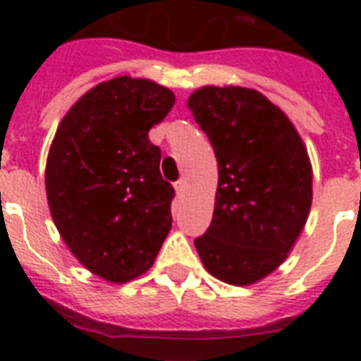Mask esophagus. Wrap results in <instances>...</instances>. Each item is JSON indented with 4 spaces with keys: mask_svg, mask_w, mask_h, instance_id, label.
<instances>
[{
    "mask_svg": "<svg viewBox=\"0 0 361 361\" xmlns=\"http://www.w3.org/2000/svg\"><path fill=\"white\" fill-rule=\"evenodd\" d=\"M176 191H178V195H183V192L187 191V181L185 180L178 181V183H176Z\"/></svg>",
    "mask_w": 361,
    "mask_h": 361,
    "instance_id": "obj_1",
    "label": "esophagus"
}]
</instances>
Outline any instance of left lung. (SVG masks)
I'll list each match as a JSON object with an SVG mask.
<instances>
[{"instance_id":"1","label":"left lung","mask_w":361,"mask_h":361,"mask_svg":"<svg viewBox=\"0 0 361 361\" xmlns=\"http://www.w3.org/2000/svg\"><path fill=\"white\" fill-rule=\"evenodd\" d=\"M187 106L219 164L214 217L195 247L214 277L255 285L285 262L307 223V147L288 116L251 87L202 86Z\"/></svg>"}]
</instances>
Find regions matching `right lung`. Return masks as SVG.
<instances>
[{
  "label": "right lung",
  "instance_id": "add662e5",
  "mask_svg": "<svg viewBox=\"0 0 361 361\" xmlns=\"http://www.w3.org/2000/svg\"><path fill=\"white\" fill-rule=\"evenodd\" d=\"M174 103L157 82L116 76L71 106L48 149L54 225L84 268L114 285L146 274L172 228L174 187L147 133Z\"/></svg>",
  "mask_w": 361,
  "mask_h": 361
}]
</instances>
